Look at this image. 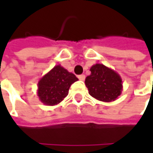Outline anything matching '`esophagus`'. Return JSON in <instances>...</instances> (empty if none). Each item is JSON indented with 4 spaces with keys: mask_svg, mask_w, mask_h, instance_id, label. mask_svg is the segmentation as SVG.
I'll return each instance as SVG.
<instances>
[{
    "mask_svg": "<svg viewBox=\"0 0 153 153\" xmlns=\"http://www.w3.org/2000/svg\"><path fill=\"white\" fill-rule=\"evenodd\" d=\"M85 75H84V74H80V75H79V76H78V78H79V80H84V79H85Z\"/></svg>",
    "mask_w": 153,
    "mask_h": 153,
    "instance_id": "1",
    "label": "esophagus"
}]
</instances>
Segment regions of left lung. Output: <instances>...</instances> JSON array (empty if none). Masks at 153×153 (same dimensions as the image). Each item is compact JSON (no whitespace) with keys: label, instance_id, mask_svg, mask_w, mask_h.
<instances>
[{"label":"left lung","instance_id":"1","mask_svg":"<svg viewBox=\"0 0 153 153\" xmlns=\"http://www.w3.org/2000/svg\"><path fill=\"white\" fill-rule=\"evenodd\" d=\"M90 72L85 84L91 97L103 102H111L120 95L122 80L117 73L100 64L93 65Z\"/></svg>","mask_w":153,"mask_h":153}]
</instances>
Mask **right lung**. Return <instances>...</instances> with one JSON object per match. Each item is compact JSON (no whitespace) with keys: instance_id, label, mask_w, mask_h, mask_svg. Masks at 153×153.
<instances>
[{"instance_id":"1","label":"right lung","mask_w":153,"mask_h":153,"mask_svg":"<svg viewBox=\"0 0 153 153\" xmlns=\"http://www.w3.org/2000/svg\"><path fill=\"white\" fill-rule=\"evenodd\" d=\"M77 80L74 74L56 65L39 81V98L47 105H57L68 95L71 85Z\"/></svg>"}]
</instances>
